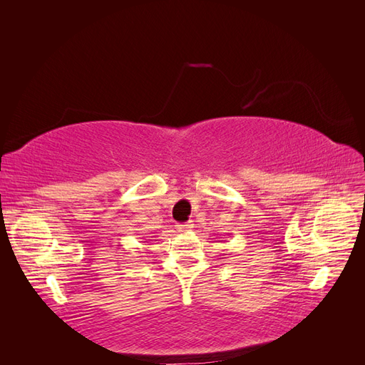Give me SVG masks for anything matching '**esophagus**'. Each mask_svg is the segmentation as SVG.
Returning a JSON list of instances; mask_svg holds the SVG:
<instances>
[{"mask_svg":"<svg viewBox=\"0 0 365 365\" xmlns=\"http://www.w3.org/2000/svg\"><path fill=\"white\" fill-rule=\"evenodd\" d=\"M192 225L193 224H180V225H176V230H178V231H181V233H182V231H187V230H190L192 228Z\"/></svg>","mask_w":365,"mask_h":365,"instance_id":"esophagus-1","label":"esophagus"}]
</instances>
